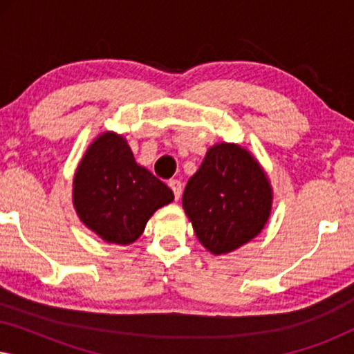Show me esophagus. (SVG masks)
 I'll return each instance as SVG.
<instances>
[{
  "instance_id": "34e87169",
  "label": "esophagus",
  "mask_w": 354,
  "mask_h": 354,
  "mask_svg": "<svg viewBox=\"0 0 354 354\" xmlns=\"http://www.w3.org/2000/svg\"><path fill=\"white\" fill-rule=\"evenodd\" d=\"M169 188L172 190L174 198L178 200V198H180V195H182V183L176 180V178H172V180H169Z\"/></svg>"
}]
</instances>
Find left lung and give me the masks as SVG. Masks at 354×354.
I'll list each match as a JSON object with an SVG mask.
<instances>
[{
	"label": "left lung",
	"instance_id": "left-lung-1",
	"mask_svg": "<svg viewBox=\"0 0 354 354\" xmlns=\"http://www.w3.org/2000/svg\"><path fill=\"white\" fill-rule=\"evenodd\" d=\"M182 205L206 250L230 253L263 230L272 206L269 180L256 159L239 145L209 148L190 177Z\"/></svg>",
	"mask_w": 354,
	"mask_h": 354
}]
</instances>
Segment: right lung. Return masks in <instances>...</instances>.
Here are the masks:
<instances>
[{
  "label": "right lung",
  "mask_w": 354,
  "mask_h": 354,
  "mask_svg": "<svg viewBox=\"0 0 354 354\" xmlns=\"http://www.w3.org/2000/svg\"><path fill=\"white\" fill-rule=\"evenodd\" d=\"M174 193L135 162L127 142L113 132L86 149L74 178V206L82 222L109 243L129 245Z\"/></svg>",
  "instance_id": "add662e5"
}]
</instances>
